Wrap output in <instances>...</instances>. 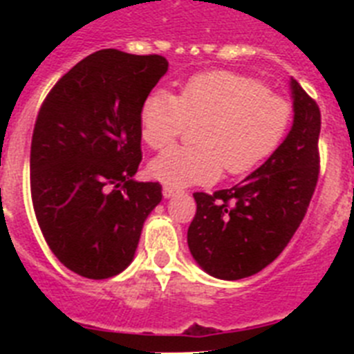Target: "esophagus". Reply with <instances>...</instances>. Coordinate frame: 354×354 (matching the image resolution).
<instances>
[{"mask_svg": "<svg viewBox=\"0 0 354 354\" xmlns=\"http://www.w3.org/2000/svg\"><path fill=\"white\" fill-rule=\"evenodd\" d=\"M180 189H177V187H171V186H162V196L165 198H171V196L179 195Z\"/></svg>", "mask_w": 354, "mask_h": 354, "instance_id": "34e87169", "label": "esophagus"}]
</instances>
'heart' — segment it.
Listing matches in <instances>:
<instances>
[{
  "instance_id": "1",
  "label": "heart",
  "mask_w": 354,
  "mask_h": 354,
  "mask_svg": "<svg viewBox=\"0 0 354 354\" xmlns=\"http://www.w3.org/2000/svg\"><path fill=\"white\" fill-rule=\"evenodd\" d=\"M289 101L253 77L228 71L200 72L177 95L154 90L140 111L142 138L162 149L198 124L195 147H170L152 159L150 175L171 187L250 174L274 152L290 124Z\"/></svg>"
}]
</instances>
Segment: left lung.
<instances>
[{
    "label": "left lung",
    "instance_id": "8db88e82",
    "mask_svg": "<svg viewBox=\"0 0 354 354\" xmlns=\"http://www.w3.org/2000/svg\"><path fill=\"white\" fill-rule=\"evenodd\" d=\"M290 88L292 129L271 158L230 189L193 193L196 212L187 245L212 277L239 280L262 271L305 218L319 179L321 111L298 81Z\"/></svg>",
    "mask_w": 354,
    "mask_h": 354
}]
</instances>
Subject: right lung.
<instances>
[{"mask_svg": "<svg viewBox=\"0 0 354 354\" xmlns=\"http://www.w3.org/2000/svg\"><path fill=\"white\" fill-rule=\"evenodd\" d=\"M168 71L159 55L102 49L58 80L37 115L31 202L55 257L102 280L124 271L161 184L136 183L142 104Z\"/></svg>", "mask_w": 354, "mask_h": 354, "instance_id": "right-lung-1", "label": "right lung"}]
</instances>
